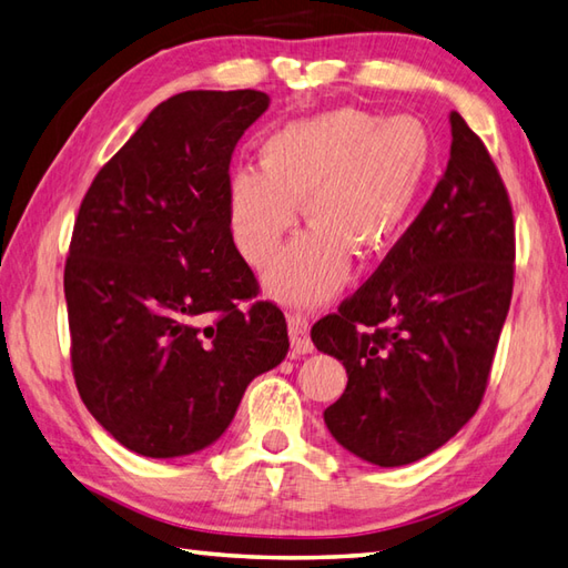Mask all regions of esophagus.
<instances>
[{
    "mask_svg": "<svg viewBox=\"0 0 568 568\" xmlns=\"http://www.w3.org/2000/svg\"><path fill=\"white\" fill-rule=\"evenodd\" d=\"M288 338H292V355H308L314 343L308 338V323L301 316H288Z\"/></svg>",
    "mask_w": 568,
    "mask_h": 568,
    "instance_id": "obj_1",
    "label": "esophagus"
}]
</instances>
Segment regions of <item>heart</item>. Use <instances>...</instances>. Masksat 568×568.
<instances>
[{"instance_id": "b5f03b06", "label": "heart", "mask_w": 568, "mask_h": 568, "mask_svg": "<svg viewBox=\"0 0 568 568\" xmlns=\"http://www.w3.org/2000/svg\"><path fill=\"white\" fill-rule=\"evenodd\" d=\"M434 164L426 126L409 118L377 120L363 110H331L288 122L260 146V171L230 173L227 225L242 257L264 267L298 223L311 225L267 272L274 296L316 304L333 294L357 257L392 247Z\"/></svg>"}]
</instances>
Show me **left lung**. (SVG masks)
<instances>
[{
  "instance_id": "1",
  "label": "left lung",
  "mask_w": 568,
  "mask_h": 568,
  "mask_svg": "<svg viewBox=\"0 0 568 568\" xmlns=\"http://www.w3.org/2000/svg\"><path fill=\"white\" fill-rule=\"evenodd\" d=\"M432 199L338 314L311 328L348 385L323 412L351 454L382 468L434 454L478 412L515 276V223L488 149L450 112Z\"/></svg>"
}]
</instances>
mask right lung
Here are the masks:
<instances>
[{
  "label": "right lung",
  "instance_id": "add662e5",
  "mask_svg": "<svg viewBox=\"0 0 568 568\" xmlns=\"http://www.w3.org/2000/svg\"><path fill=\"white\" fill-rule=\"evenodd\" d=\"M267 108L260 90L179 92L80 203L63 274L75 385L139 456L217 442L250 382L286 357L284 314L254 301L225 213L235 144Z\"/></svg>",
  "mask_w": 568,
  "mask_h": 568
}]
</instances>
